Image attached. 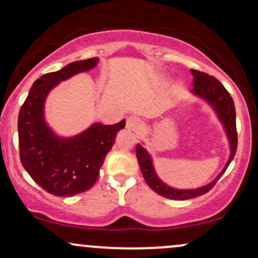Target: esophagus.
I'll list each match as a JSON object with an SVG mask.
<instances>
[{
    "mask_svg": "<svg viewBox=\"0 0 258 258\" xmlns=\"http://www.w3.org/2000/svg\"><path fill=\"white\" fill-rule=\"evenodd\" d=\"M126 127L128 130H131V131L138 132L141 128H142V121H141L138 117H136V116H131V117L127 118Z\"/></svg>",
    "mask_w": 258,
    "mask_h": 258,
    "instance_id": "obj_1",
    "label": "esophagus"
}]
</instances>
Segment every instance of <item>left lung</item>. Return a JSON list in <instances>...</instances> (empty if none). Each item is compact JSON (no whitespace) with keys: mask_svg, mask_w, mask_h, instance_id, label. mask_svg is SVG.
<instances>
[{"mask_svg":"<svg viewBox=\"0 0 258 258\" xmlns=\"http://www.w3.org/2000/svg\"><path fill=\"white\" fill-rule=\"evenodd\" d=\"M191 72L192 76H194V89H192V92L195 94L202 97L203 99H206L214 107L218 116H219V118L225 126L226 134H228L229 141H230L231 154L228 163H226L225 168L223 169L219 176L213 182L205 186V187L196 189H175L172 187H169L168 185H165V183L161 182L158 179L154 168H153L151 157H149L148 153H147L146 149L141 144H137V147H136V155H137V159L138 163H140L141 171H142L144 180L148 183L149 187L154 192H157L158 195H160V196L177 201L189 200V198L202 196V195L211 191L213 188V186L217 183V181L220 179V176L228 169L229 164L231 163V160L235 157V153H236L237 148L236 117H235V105L233 98L230 97V94H229V92L225 89L224 86L218 79L214 78L213 76H209L207 73L201 72L198 70H191Z\"/></svg>","mask_w":258,"mask_h":258,"instance_id":"obj_1","label":"left lung"}]
</instances>
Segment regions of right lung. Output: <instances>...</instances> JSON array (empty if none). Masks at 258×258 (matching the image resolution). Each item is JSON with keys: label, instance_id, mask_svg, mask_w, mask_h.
Returning <instances> with one entry per match:
<instances>
[{"label": "right lung", "instance_id": "1", "mask_svg": "<svg viewBox=\"0 0 258 258\" xmlns=\"http://www.w3.org/2000/svg\"><path fill=\"white\" fill-rule=\"evenodd\" d=\"M98 58L76 61L57 72H50L34 82L19 110V157L32 179L46 192L71 197L92 188L106 154L126 121L115 124L95 123L75 138L62 140L44 121V101L51 88L60 81L97 64Z\"/></svg>", "mask_w": 258, "mask_h": 258}]
</instances>
